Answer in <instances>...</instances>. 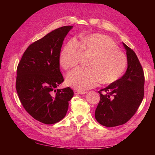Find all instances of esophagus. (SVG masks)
Wrapping results in <instances>:
<instances>
[{
  "instance_id": "obj_1",
  "label": "esophagus",
  "mask_w": 155,
  "mask_h": 155,
  "mask_svg": "<svg viewBox=\"0 0 155 155\" xmlns=\"http://www.w3.org/2000/svg\"><path fill=\"white\" fill-rule=\"evenodd\" d=\"M86 92L85 91H78V90H75L74 91V94H84Z\"/></svg>"
}]
</instances>
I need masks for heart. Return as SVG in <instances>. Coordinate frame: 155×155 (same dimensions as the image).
I'll list each match as a JSON object with an SVG mask.
<instances>
[{"mask_svg":"<svg viewBox=\"0 0 155 155\" xmlns=\"http://www.w3.org/2000/svg\"><path fill=\"white\" fill-rule=\"evenodd\" d=\"M83 53L92 55L88 63L90 67L78 68L67 78L68 85L78 90H87L100 83H113L122 76L127 66V55L115 41L100 34L84 35L79 43L70 40L60 53V64L65 70L76 67Z\"/></svg>","mask_w":155,"mask_h":155,"instance_id":"1","label":"heart"}]
</instances>
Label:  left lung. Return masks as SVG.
Segmentation results:
<instances>
[{"instance_id":"8db88e82","label":"left lung","mask_w":155,"mask_h":155,"mask_svg":"<svg viewBox=\"0 0 155 155\" xmlns=\"http://www.w3.org/2000/svg\"><path fill=\"white\" fill-rule=\"evenodd\" d=\"M123 45L128 60L126 72L116 82L98 91L100 101L95 110V118L98 123L107 127L127 122L137 111L144 96L142 65L134 51Z\"/></svg>"}]
</instances>
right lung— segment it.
<instances>
[{
  "instance_id": "right-lung-1",
  "label": "right lung",
  "mask_w": 155,
  "mask_h": 155,
  "mask_svg": "<svg viewBox=\"0 0 155 155\" xmlns=\"http://www.w3.org/2000/svg\"><path fill=\"white\" fill-rule=\"evenodd\" d=\"M72 28H59L31 44L17 66L16 91L21 104L28 113L45 124L63 119L74 96L70 87L55 89L64 81L59 55L64 37Z\"/></svg>"
}]
</instances>
